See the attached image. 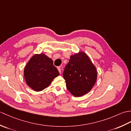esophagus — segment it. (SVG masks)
<instances>
[{
    "label": "esophagus",
    "mask_w": 131,
    "mask_h": 131,
    "mask_svg": "<svg viewBox=\"0 0 131 131\" xmlns=\"http://www.w3.org/2000/svg\"><path fill=\"white\" fill-rule=\"evenodd\" d=\"M57 69L58 71H59V73L61 74V68L60 67V66H58V67H57Z\"/></svg>",
    "instance_id": "esophagus-1"
}]
</instances>
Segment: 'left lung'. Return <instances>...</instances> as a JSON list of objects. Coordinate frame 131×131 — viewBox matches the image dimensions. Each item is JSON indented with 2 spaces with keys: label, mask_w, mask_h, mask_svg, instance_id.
<instances>
[{
  "label": "left lung",
  "mask_w": 131,
  "mask_h": 131,
  "mask_svg": "<svg viewBox=\"0 0 131 131\" xmlns=\"http://www.w3.org/2000/svg\"><path fill=\"white\" fill-rule=\"evenodd\" d=\"M69 91L75 97L84 95L90 91L97 79L96 67L84 52L71 56L63 72Z\"/></svg>",
  "instance_id": "8db88e82"
}]
</instances>
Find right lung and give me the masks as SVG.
Instances as JSON below:
<instances>
[{
    "mask_svg": "<svg viewBox=\"0 0 131 131\" xmlns=\"http://www.w3.org/2000/svg\"><path fill=\"white\" fill-rule=\"evenodd\" d=\"M59 75L52 60L43 53L33 56L24 69L27 84L38 92L47 88Z\"/></svg>",
    "mask_w": 131,
    "mask_h": 131,
    "instance_id": "obj_1",
    "label": "right lung"
}]
</instances>
